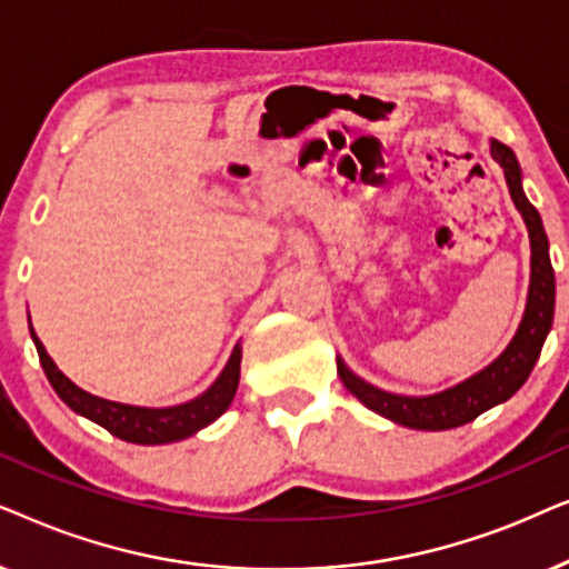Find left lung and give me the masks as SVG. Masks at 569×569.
Wrapping results in <instances>:
<instances>
[{"label": "left lung", "mask_w": 569, "mask_h": 569, "mask_svg": "<svg viewBox=\"0 0 569 569\" xmlns=\"http://www.w3.org/2000/svg\"><path fill=\"white\" fill-rule=\"evenodd\" d=\"M489 150L491 158L502 166L507 189H510L515 208L522 216L528 239H531V286H528L526 312H522V320L510 343L489 367L448 390L435 392V396H398V392L375 388L359 375H353L338 356V375L346 390L353 398H359L369 411L380 413L400 427L421 431L456 429L473 421L489 408L505 403L528 380L536 361H539L551 322H555V268L549 260V239L543 231L541 216L522 192V171L512 150L499 140H491Z\"/></svg>", "instance_id": "left-lung-1"}]
</instances>
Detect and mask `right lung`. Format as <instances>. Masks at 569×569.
Listing matches in <instances>:
<instances>
[{
  "instance_id": "add662e5",
  "label": "right lung",
  "mask_w": 569,
  "mask_h": 569,
  "mask_svg": "<svg viewBox=\"0 0 569 569\" xmlns=\"http://www.w3.org/2000/svg\"><path fill=\"white\" fill-rule=\"evenodd\" d=\"M30 338H33L38 359H41L43 372H47L51 388L57 396L72 408L74 413L86 416V419L96 421L98 427L111 431L113 437L124 439V442L134 445H166L179 442L206 429L213 423L226 408L231 406L233 396L239 388V367H241V343L233 346L231 359L226 361L223 372L210 388L187 403L169 406V408H146V406H127L117 403V400H106L98 396H90L82 388H78L70 377L62 375L54 359L47 353L41 340H38L33 325H30Z\"/></svg>"
}]
</instances>
